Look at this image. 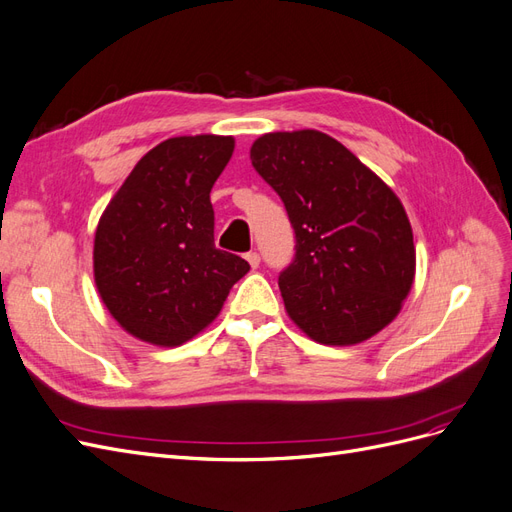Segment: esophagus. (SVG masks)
Returning a JSON list of instances; mask_svg holds the SVG:
<instances>
[{"label":"esophagus","instance_id":"1","mask_svg":"<svg viewBox=\"0 0 512 512\" xmlns=\"http://www.w3.org/2000/svg\"><path fill=\"white\" fill-rule=\"evenodd\" d=\"M245 260L250 262L252 269H256V267L260 265V254H258V252H247V254H245Z\"/></svg>","mask_w":512,"mask_h":512}]
</instances>
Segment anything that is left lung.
Returning <instances> with one entry per match:
<instances>
[{
    "instance_id": "left-lung-1",
    "label": "left lung",
    "mask_w": 512,
    "mask_h": 512,
    "mask_svg": "<svg viewBox=\"0 0 512 512\" xmlns=\"http://www.w3.org/2000/svg\"><path fill=\"white\" fill-rule=\"evenodd\" d=\"M250 158L294 230V258L277 280L290 318L329 346L382 331L399 314L416 267L412 228L393 190L316 130L260 136Z\"/></svg>"
}]
</instances>
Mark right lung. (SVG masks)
<instances>
[{"label": "right lung", "mask_w": 512, "mask_h": 512, "mask_svg": "<svg viewBox=\"0 0 512 512\" xmlns=\"http://www.w3.org/2000/svg\"><path fill=\"white\" fill-rule=\"evenodd\" d=\"M232 149V136L168 138L145 153L102 213L96 286L113 318L143 342H188L250 271L213 241L209 194Z\"/></svg>", "instance_id": "obj_1"}]
</instances>
